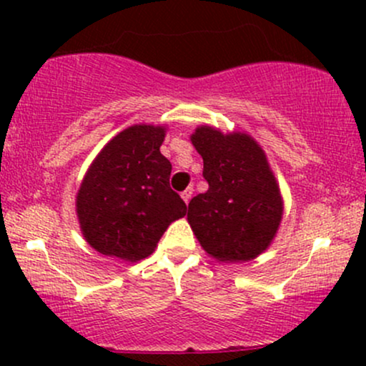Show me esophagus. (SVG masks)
Returning <instances> with one entry per match:
<instances>
[{
	"mask_svg": "<svg viewBox=\"0 0 366 366\" xmlns=\"http://www.w3.org/2000/svg\"><path fill=\"white\" fill-rule=\"evenodd\" d=\"M182 199L186 201V203H189V201H191V197H192V187H187L186 191H182Z\"/></svg>",
	"mask_w": 366,
	"mask_h": 366,
	"instance_id": "obj_1",
	"label": "esophagus"
}]
</instances>
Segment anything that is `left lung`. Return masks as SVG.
Returning <instances> with one entry per match:
<instances>
[{
  "label": "left lung",
  "instance_id": "8db88e82",
  "mask_svg": "<svg viewBox=\"0 0 366 366\" xmlns=\"http://www.w3.org/2000/svg\"><path fill=\"white\" fill-rule=\"evenodd\" d=\"M208 191L189 203L187 220L203 249L220 262H247L267 249L282 218V197L263 149L246 134L197 127Z\"/></svg>",
  "mask_w": 366,
  "mask_h": 366
}]
</instances>
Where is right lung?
<instances>
[{
	"label": "right lung",
	"mask_w": 366,
	"mask_h": 366,
	"mask_svg": "<svg viewBox=\"0 0 366 366\" xmlns=\"http://www.w3.org/2000/svg\"><path fill=\"white\" fill-rule=\"evenodd\" d=\"M165 129L132 125L96 157L77 194L86 241L102 254L137 262L154 251L186 203L170 187V162L159 153Z\"/></svg>",
	"instance_id": "add662e5"
}]
</instances>
